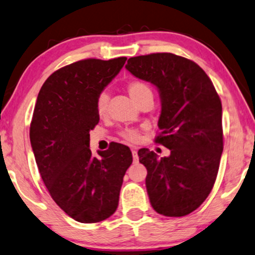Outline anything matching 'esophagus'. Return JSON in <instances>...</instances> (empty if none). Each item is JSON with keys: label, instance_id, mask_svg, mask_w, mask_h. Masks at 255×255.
I'll list each match as a JSON object with an SVG mask.
<instances>
[{"label": "esophagus", "instance_id": "1", "mask_svg": "<svg viewBox=\"0 0 255 255\" xmlns=\"http://www.w3.org/2000/svg\"><path fill=\"white\" fill-rule=\"evenodd\" d=\"M131 154H133L134 162H137L138 161V156H137V150H136V149H131Z\"/></svg>", "mask_w": 255, "mask_h": 255}]
</instances>
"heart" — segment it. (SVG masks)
I'll return each mask as SVG.
<instances>
[{
    "label": "heart",
    "instance_id": "obj_1",
    "mask_svg": "<svg viewBox=\"0 0 255 255\" xmlns=\"http://www.w3.org/2000/svg\"><path fill=\"white\" fill-rule=\"evenodd\" d=\"M127 91L131 99L137 105L141 104L145 99H152V90L150 85L143 80H131L127 85ZM108 105V94L103 92L98 98L97 101V112L100 117H104L107 113ZM122 137L128 141H136L138 138V131L135 129H127L121 133Z\"/></svg>",
    "mask_w": 255,
    "mask_h": 255
}]
</instances>
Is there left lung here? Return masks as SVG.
<instances>
[{"label":"left lung","instance_id":"left-lung-1","mask_svg":"<svg viewBox=\"0 0 255 255\" xmlns=\"http://www.w3.org/2000/svg\"><path fill=\"white\" fill-rule=\"evenodd\" d=\"M126 69L159 91L162 111L155 142L170 149L158 158L147 148L138 158L147 168L152 209L167 217L189 215L215 185L224 148L222 101L201 66L174 53L131 57Z\"/></svg>","mask_w":255,"mask_h":255}]
</instances>
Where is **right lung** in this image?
Masks as SVG:
<instances>
[{
	"label": "right lung",
	"instance_id": "add662e5",
	"mask_svg": "<svg viewBox=\"0 0 255 255\" xmlns=\"http://www.w3.org/2000/svg\"><path fill=\"white\" fill-rule=\"evenodd\" d=\"M126 57L83 59L54 71L40 88L30 124L37 167L56 204L79 223H99L115 212L124 176L133 162L127 145L113 142L92 156L90 130L99 122L97 101Z\"/></svg>",
	"mask_w": 255,
	"mask_h": 255
}]
</instances>
